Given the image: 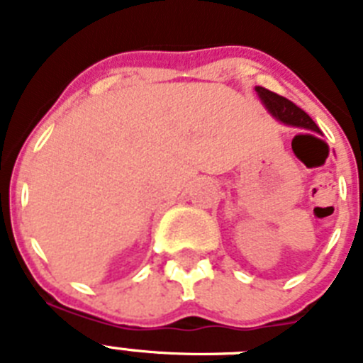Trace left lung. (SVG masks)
<instances>
[{
  "mask_svg": "<svg viewBox=\"0 0 363 363\" xmlns=\"http://www.w3.org/2000/svg\"><path fill=\"white\" fill-rule=\"evenodd\" d=\"M255 91L258 94V98L262 99L264 107L267 108L269 114L277 121H280L284 125H289V127H298V129L313 130V133L320 134L318 125L314 123L309 118V114L301 111L300 107H296L293 101H289L284 96H278L277 92L267 91L264 86H256Z\"/></svg>",
  "mask_w": 363,
  "mask_h": 363,
  "instance_id": "8db88e82",
  "label": "left lung"
}]
</instances>
